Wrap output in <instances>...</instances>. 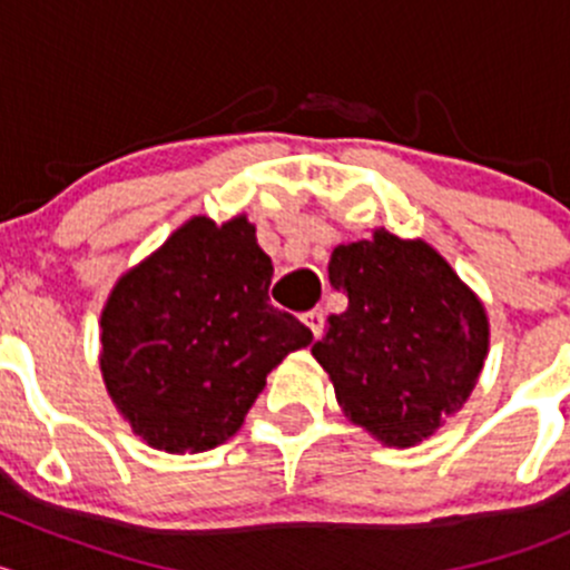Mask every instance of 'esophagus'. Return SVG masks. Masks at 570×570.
Listing matches in <instances>:
<instances>
[{
	"label": "esophagus",
	"mask_w": 570,
	"mask_h": 570,
	"mask_svg": "<svg viewBox=\"0 0 570 570\" xmlns=\"http://www.w3.org/2000/svg\"><path fill=\"white\" fill-rule=\"evenodd\" d=\"M303 325L308 327V331L314 333V336H320L322 333V322H325V317H322V312H317V308H312V312H306L303 314Z\"/></svg>",
	"instance_id": "1"
}]
</instances>
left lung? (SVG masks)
I'll return each instance as SVG.
<instances>
[{
    "mask_svg": "<svg viewBox=\"0 0 570 570\" xmlns=\"http://www.w3.org/2000/svg\"><path fill=\"white\" fill-rule=\"evenodd\" d=\"M327 278L347 312L312 347L338 407L381 444L430 439L474 392L491 342L485 306L424 239L375 228L338 245Z\"/></svg>",
    "mask_w": 570,
    "mask_h": 570,
    "instance_id": "1",
    "label": "left lung"
}]
</instances>
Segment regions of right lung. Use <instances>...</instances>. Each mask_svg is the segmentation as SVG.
<instances>
[{
	"instance_id": "obj_1",
	"label": "right lung",
	"mask_w": 570,
	"mask_h": 570,
	"mask_svg": "<svg viewBox=\"0 0 570 570\" xmlns=\"http://www.w3.org/2000/svg\"><path fill=\"white\" fill-rule=\"evenodd\" d=\"M273 262L245 215L189 217L115 281L101 308V377L154 450L206 452L243 428L267 375L312 331L269 303Z\"/></svg>"
}]
</instances>
